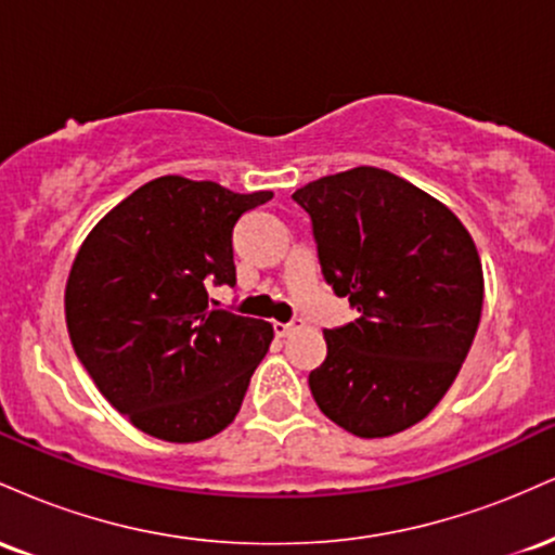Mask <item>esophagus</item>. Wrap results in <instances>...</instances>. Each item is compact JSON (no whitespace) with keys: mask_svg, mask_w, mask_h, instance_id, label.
<instances>
[{"mask_svg":"<svg viewBox=\"0 0 555 555\" xmlns=\"http://www.w3.org/2000/svg\"><path fill=\"white\" fill-rule=\"evenodd\" d=\"M302 326H305L302 321H292V323H273V331H276V336H289V334H295V331H299Z\"/></svg>","mask_w":555,"mask_h":555,"instance_id":"obj_1","label":"esophagus"}]
</instances>
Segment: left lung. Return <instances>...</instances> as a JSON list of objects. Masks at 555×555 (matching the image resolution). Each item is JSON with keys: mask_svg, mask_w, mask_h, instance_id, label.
<instances>
[{"mask_svg": "<svg viewBox=\"0 0 555 555\" xmlns=\"http://www.w3.org/2000/svg\"><path fill=\"white\" fill-rule=\"evenodd\" d=\"M323 279L360 318L326 328L315 404L352 436L386 438L430 415L454 384L482 313V266L441 201L386 169L299 188Z\"/></svg>", "mask_w": 555, "mask_h": 555, "instance_id": "obj_1", "label": "left lung"}]
</instances>
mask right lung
Returning <instances> with one entry per match:
<instances>
[{"label": "right lung", "instance_id": "add662e5", "mask_svg": "<svg viewBox=\"0 0 555 555\" xmlns=\"http://www.w3.org/2000/svg\"><path fill=\"white\" fill-rule=\"evenodd\" d=\"M271 197L167 175L127 195L80 245L65 289L69 341L138 430L195 443L237 417L273 328L211 308L208 286L237 284L234 224Z\"/></svg>", "mask_w": 555, "mask_h": 555}]
</instances>
